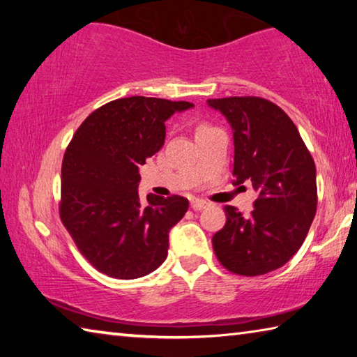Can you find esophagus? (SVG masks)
Here are the masks:
<instances>
[{
    "mask_svg": "<svg viewBox=\"0 0 357 357\" xmlns=\"http://www.w3.org/2000/svg\"><path fill=\"white\" fill-rule=\"evenodd\" d=\"M190 206L193 211H202L208 206V202L202 200V198H195V200L190 202Z\"/></svg>",
    "mask_w": 357,
    "mask_h": 357,
    "instance_id": "obj_1",
    "label": "esophagus"
}]
</instances>
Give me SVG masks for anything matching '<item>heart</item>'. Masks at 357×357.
<instances>
[{"instance_id": "heart-1", "label": "heart", "mask_w": 357, "mask_h": 357, "mask_svg": "<svg viewBox=\"0 0 357 357\" xmlns=\"http://www.w3.org/2000/svg\"><path fill=\"white\" fill-rule=\"evenodd\" d=\"M200 129H202V128H200Z\"/></svg>"}]
</instances>
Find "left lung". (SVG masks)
<instances>
[{
    "mask_svg": "<svg viewBox=\"0 0 357 357\" xmlns=\"http://www.w3.org/2000/svg\"><path fill=\"white\" fill-rule=\"evenodd\" d=\"M233 130L234 185L257 192L249 215L225 206L213 236L215 257L239 275H261L289 261L317 213V168L288 114L261 98L209 99ZM244 187V185H241Z\"/></svg>",
    "mask_w": 357,
    "mask_h": 357,
    "instance_id": "obj_1",
    "label": "left lung"
}]
</instances>
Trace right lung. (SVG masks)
<instances>
[{
  "instance_id": "obj_1",
  "label": "right lung",
  "mask_w": 357,
  "mask_h": 357,
  "mask_svg": "<svg viewBox=\"0 0 357 357\" xmlns=\"http://www.w3.org/2000/svg\"><path fill=\"white\" fill-rule=\"evenodd\" d=\"M190 102L132 98L102 105L77 129L61 168L59 215L99 273L138 279L168 255V233L189 209L184 197H138L140 172L165 143V121Z\"/></svg>"
}]
</instances>
